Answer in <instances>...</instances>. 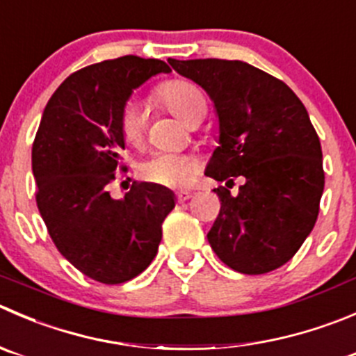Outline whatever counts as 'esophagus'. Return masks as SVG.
Returning <instances> with one entry per match:
<instances>
[{"label":"esophagus","instance_id":"obj_1","mask_svg":"<svg viewBox=\"0 0 356 356\" xmlns=\"http://www.w3.org/2000/svg\"><path fill=\"white\" fill-rule=\"evenodd\" d=\"M191 193H189V191H179L177 193V202L179 203H184L186 202V200H189V198H191Z\"/></svg>","mask_w":356,"mask_h":356}]
</instances>
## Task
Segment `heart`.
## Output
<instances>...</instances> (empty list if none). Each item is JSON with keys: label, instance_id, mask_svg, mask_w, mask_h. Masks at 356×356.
Returning a JSON list of instances; mask_svg holds the SVG:
<instances>
[{"label": "heart", "instance_id": "b5f03b06", "mask_svg": "<svg viewBox=\"0 0 356 356\" xmlns=\"http://www.w3.org/2000/svg\"><path fill=\"white\" fill-rule=\"evenodd\" d=\"M156 97L184 122L193 123L207 113V101L200 86L189 79H168L156 86ZM122 137L129 146H139L144 136V111L137 102H129L120 118ZM198 170L195 158L188 154L158 153L143 161L139 174L144 181L170 188L188 186Z\"/></svg>", "mask_w": 356, "mask_h": 356}]
</instances>
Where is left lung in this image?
Instances as JSON below:
<instances>
[{"instance_id":"left-lung-1","label":"left lung","mask_w":356,"mask_h":356,"mask_svg":"<svg viewBox=\"0 0 356 356\" xmlns=\"http://www.w3.org/2000/svg\"><path fill=\"white\" fill-rule=\"evenodd\" d=\"M168 64L205 88L219 116V146L205 175L233 184L217 188L220 210L209 243L231 270L273 271L294 257L320 210L325 184L322 146L298 95L282 79L241 60L193 58Z\"/></svg>"}]
</instances>
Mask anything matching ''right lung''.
<instances>
[{"mask_svg":"<svg viewBox=\"0 0 356 356\" xmlns=\"http://www.w3.org/2000/svg\"><path fill=\"white\" fill-rule=\"evenodd\" d=\"M170 67L137 55L72 72L48 101L33 143L36 203L57 250L106 285L143 273L158 252L174 193L134 182L123 200L109 195L125 140L120 118L134 88Z\"/></svg>","mask_w":356,"mask_h":356,"instance_id":"add662e5","label":"right lung"}]
</instances>
